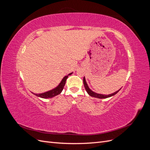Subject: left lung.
Wrapping results in <instances>:
<instances>
[{
	"mask_svg": "<svg viewBox=\"0 0 150 150\" xmlns=\"http://www.w3.org/2000/svg\"><path fill=\"white\" fill-rule=\"evenodd\" d=\"M83 83H84V88H85V89H86V91H87V93H88V94L89 95V96H92V97L96 98H99V99H104V98H110V97H111V96H114V95H115L116 94H117V93H118L119 91L121 89H120V90L117 91H116L115 93H112V94H108V95L100 94H97V93H94V92L92 91L89 88L87 83H86V80H85V78H84H84H83Z\"/></svg>",
	"mask_w": 150,
	"mask_h": 150,
	"instance_id": "obj_1",
	"label": "left lung"
}]
</instances>
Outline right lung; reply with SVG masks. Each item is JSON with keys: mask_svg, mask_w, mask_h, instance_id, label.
<instances>
[{"mask_svg": "<svg viewBox=\"0 0 150 150\" xmlns=\"http://www.w3.org/2000/svg\"><path fill=\"white\" fill-rule=\"evenodd\" d=\"M72 74V72H71V73H70L69 74H68L67 76H66L64 78L62 79L60 84H59L58 86H57L56 88H54L51 91H49L46 92L44 93H41V94H35L34 93V94L35 95V96H37L40 98H51L52 97L57 96V95L59 94L62 92L63 89H64L66 79L68 78V76H70Z\"/></svg>", "mask_w": 150, "mask_h": 150, "instance_id": "obj_1", "label": "right lung"}]
</instances>
